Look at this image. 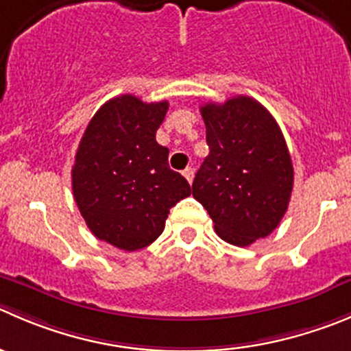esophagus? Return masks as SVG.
I'll use <instances>...</instances> for the list:
<instances>
[{"label": "esophagus", "mask_w": 351, "mask_h": 351, "mask_svg": "<svg viewBox=\"0 0 351 351\" xmlns=\"http://www.w3.org/2000/svg\"><path fill=\"white\" fill-rule=\"evenodd\" d=\"M182 176H184V178L188 179L189 184H191L193 179H195V170H193L191 167H188V169H184V172H182Z\"/></svg>", "instance_id": "34e87169"}]
</instances>
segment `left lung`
I'll use <instances>...</instances> for the list:
<instances>
[{
	"mask_svg": "<svg viewBox=\"0 0 351 351\" xmlns=\"http://www.w3.org/2000/svg\"><path fill=\"white\" fill-rule=\"evenodd\" d=\"M208 156L193 181L219 238L248 246L267 238L288 210L293 163L285 136L269 110L250 96L199 108Z\"/></svg>",
	"mask_w": 351,
	"mask_h": 351,
	"instance_id": "obj_1",
	"label": "left lung"
}]
</instances>
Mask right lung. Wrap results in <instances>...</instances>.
I'll return each instance as SVG.
<instances>
[{"instance_id":"obj_1","label":"right lung","mask_w":351,"mask_h":351,"mask_svg":"<svg viewBox=\"0 0 351 351\" xmlns=\"http://www.w3.org/2000/svg\"><path fill=\"white\" fill-rule=\"evenodd\" d=\"M169 103L132 95L106 101L86 128L72 167V191L89 231L136 252L163 232L169 210L191 195L155 139Z\"/></svg>"}]
</instances>
